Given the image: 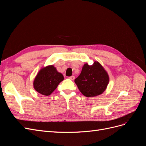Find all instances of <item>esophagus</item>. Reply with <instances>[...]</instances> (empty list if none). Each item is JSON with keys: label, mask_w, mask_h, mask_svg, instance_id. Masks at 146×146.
<instances>
[{"label": "esophagus", "mask_w": 146, "mask_h": 146, "mask_svg": "<svg viewBox=\"0 0 146 146\" xmlns=\"http://www.w3.org/2000/svg\"><path fill=\"white\" fill-rule=\"evenodd\" d=\"M69 78L70 79V80H74V79H75V76H71V77H69Z\"/></svg>", "instance_id": "esophagus-1"}]
</instances>
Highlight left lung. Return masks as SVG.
I'll return each instance as SVG.
<instances>
[{
    "instance_id": "obj_1",
    "label": "left lung",
    "mask_w": 146,
    "mask_h": 146,
    "mask_svg": "<svg viewBox=\"0 0 146 146\" xmlns=\"http://www.w3.org/2000/svg\"><path fill=\"white\" fill-rule=\"evenodd\" d=\"M109 80L108 72L96 61L91 66L84 64L80 76L75 79V83L83 95L92 98L102 94L107 89Z\"/></svg>"
}]
</instances>
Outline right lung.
Returning <instances> with one entry per match:
<instances>
[{"label":"right lung","mask_w":146,"mask_h":146,"mask_svg":"<svg viewBox=\"0 0 146 146\" xmlns=\"http://www.w3.org/2000/svg\"><path fill=\"white\" fill-rule=\"evenodd\" d=\"M64 80L63 74L59 72L54 65L42 67L33 80V88L39 94L49 96Z\"/></svg>","instance_id":"obj_1"}]
</instances>
